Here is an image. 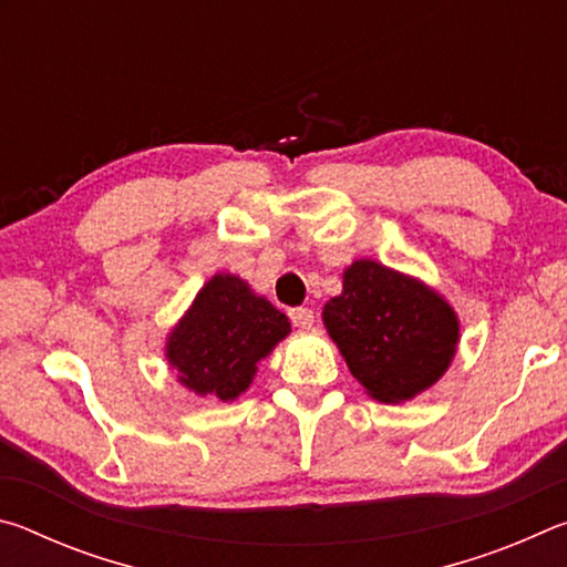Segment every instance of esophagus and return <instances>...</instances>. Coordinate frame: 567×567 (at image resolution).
<instances>
[{"instance_id":"esophagus-1","label":"esophagus","mask_w":567,"mask_h":567,"mask_svg":"<svg viewBox=\"0 0 567 567\" xmlns=\"http://www.w3.org/2000/svg\"><path fill=\"white\" fill-rule=\"evenodd\" d=\"M290 320L295 328L300 330H310L315 324V312L310 310V307H292L290 310Z\"/></svg>"}]
</instances>
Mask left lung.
Instances as JSON below:
<instances>
[{"label":"left lung","mask_w":567,"mask_h":567,"mask_svg":"<svg viewBox=\"0 0 567 567\" xmlns=\"http://www.w3.org/2000/svg\"><path fill=\"white\" fill-rule=\"evenodd\" d=\"M324 324L354 378L380 402H405L447 370L457 344L453 307L425 285L372 260L354 262Z\"/></svg>","instance_id":"obj_1"}]
</instances>
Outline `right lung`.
<instances>
[{
	"mask_svg": "<svg viewBox=\"0 0 567 567\" xmlns=\"http://www.w3.org/2000/svg\"><path fill=\"white\" fill-rule=\"evenodd\" d=\"M290 332L280 310L235 275H215L169 334L167 358L197 395L235 400L267 352Z\"/></svg>",
	"mask_w": 567,
	"mask_h": 567,
	"instance_id": "1",
	"label": "right lung"
}]
</instances>
